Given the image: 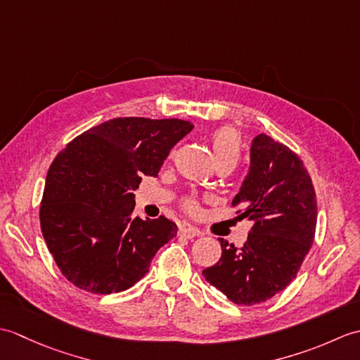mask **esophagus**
Returning a JSON list of instances; mask_svg holds the SVG:
<instances>
[{
	"label": "esophagus",
	"instance_id": "1",
	"mask_svg": "<svg viewBox=\"0 0 360 360\" xmlns=\"http://www.w3.org/2000/svg\"><path fill=\"white\" fill-rule=\"evenodd\" d=\"M179 233H181L182 236H186V238H193V236L201 235V232L198 231V229H196L195 226H188V224L182 226V227L179 229Z\"/></svg>",
	"mask_w": 360,
	"mask_h": 360
}]
</instances>
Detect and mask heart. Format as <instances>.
I'll use <instances>...</instances> for the list:
<instances>
[{
    "label": "heart",
    "mask_w": 360,
    "mask_h": 360,
    "mask_svg": "<svg viewBox=\"0 0 360 360\" xmlns=\"http://www.w3.org/2000/svg\"><path fill=\"white\" fill-rule=\"evenodd\" d=\"M212 148L217 164L232 162L236 165L240 159V139L235 129L219 128L212 134ZM184 207L190 212L196 210V202L193 200H186Z\"/></svg>",
    "instance_id": "1"
}]
</instances>
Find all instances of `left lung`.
I'll list each match as a JSON object with an SVG mask.
<instances>
[{
  "label": "left lung",
  "instance_id": "1",
  "mask_svg": "<svg viewBox=\"0 0 360 360\" xmlns=\"http://www.w3.org/2000/svg\"><path fill=\"white\" fill-rule=\"evenodd\" d=\"M250 219L248 241L236 249L219 238V262L204 278L236 304L266 302L285 289L314 243L317 201L302 159L286 145L258 134L252 141L249 173L232 201Z\"/></svg>",
  "mask_w": 360,
  "mask_h": 360
}]
</instances>
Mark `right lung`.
I'll return each mask as SVG.
<instances>
[{"mask_svg":"<svg viewBox=\"0 0 360 360\" xmlns=\"http://www.w3.org/2000/svg\"><path fill=\"white\" fill-rule=\"evenodd\" d=\"M193 124L117 117L89 128L49 167L40 207L44 241L60 272L94 294L120 292L148 272L178 226L133 217L142 176H158Z\"/></svg>","mask_w":360,"mask_h":360,"instance_id":"right-lung-1","label":"right lung"}]
</instances>
